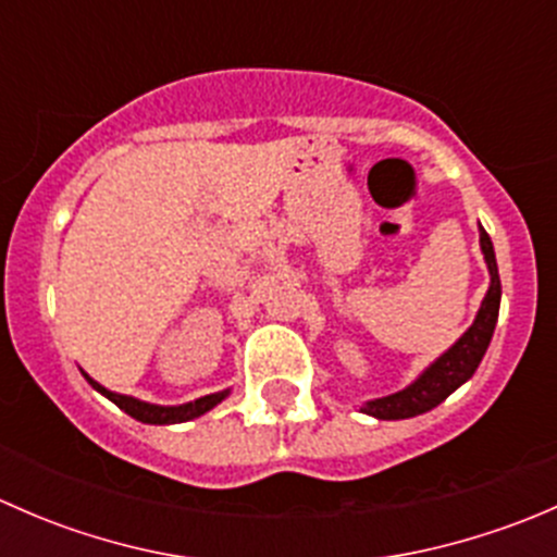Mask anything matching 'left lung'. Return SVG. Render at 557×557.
I'll return each mask as SVG.
<instances>
[{
  "label": "left lung",
  "instance_id": "obj_1",
  "mask_svg": "<svg viewBox=\"0 0 557 557\" xmlns=\"http://www.w3.org/2000/svg\"><path fill=\"white\" fill-rule=\"evenodd\" d=\"M480 245L482 252H485L487 269H491V288H487V296L485 301H482L474 325L455 342L450 350H447L434 367L425 369L412 385L393 393V396L369 401L367 407H363V412L374 414V418L380 420L414 418V414L429 412L436 404L445 401L455 387L463 385L466 380L476 372L487 345H491L493 329H496L498 320V305H502V280H498L496 252H493V243L491 237H487L485 228H480Z\"/></svg>",
  "mask_w": 557,
  "mask_h": 557
}]
</instances>
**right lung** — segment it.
<instances>
[{
    "instance_id": "obj_1",
    "label": "right lung",
    "mask_w": 557,
    "mask_h": 557,
    "mask_svg": "<svg viewBox=\"0 0 557 557\" xmlns=\"http://www.w3.org/2000/svg\"><path fill=\"white\" fill-rule=\"evenodd\" d=\"M86 380H88V383H91L94 387H97L99 393H104V396L110 398L112 404H117V407H121L123 412L132 414L134 420H139V423H153V425L185 423V420L199 418V414H205L207 409H212L218 401H223V398H226V391H223V393H210V396L196 398V401L183 404V407H156V404H145V401H139V398L121 396V393L107 391V387H102L99 383H94V380L88 377V374H86Z\"/></svg>"
}]
</instances>
